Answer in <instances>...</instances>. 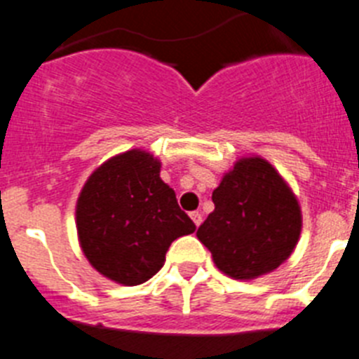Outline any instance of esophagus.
Wrapping results in <instances>:
<instances>
[{
  "label": "esophagus",
  "instance_id": "1",
  "mask_svg": "<svg viewBox=\"0 0 359 359\" xmlns=\"http://www.w3.org/2000/svg\"><path fill=\"white\" fill-rule=\"evenodd\" d=\"M191 219L194 222L196 226H200L201 222H203V216H201V212H198V210H196V212H191Z\"/></svg>",
  "mask_w": 359,
  "mask_h": 359
}]
</instances>
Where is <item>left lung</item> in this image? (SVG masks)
<instances>
[{
  "instance_id": "1",
  "label": "left lung",
  "mask_w": 359,
  "mask_h": 359,
  "mask_svg": "<svg viewBox=\"0 0 359 359\" xmlns=\"http://www.w3.org/2000/svg\"><path fill=\"white\" fill-rule=\"evenodd\" d=\"M214 210L196 236L223 274L256 280L283 265L303 226L302 207L290 185L265 158L236 159L212 192Z\"/></svg>"
}]
</instances>
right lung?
Here are the masks:
<instances>
[{
    "mask_svg": "<svg viewBox=\"0 0 359 359\" xmlns=\"http://www.w3.org/2000/svg\"><path fill=\"white\" fill-rule=\"evenodd\" d=\"M159 172L161 161L154 154L130 149L103 161L79 192L81 252L114 283H145L163 267L170 243L196 231Z\"/></svg>",
    "mask_w": 359,
    "mask_h": 359,
    "instance_id": "add662e5",
    "label": "right lung"
}]
</instances>
